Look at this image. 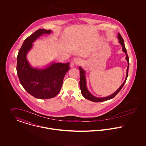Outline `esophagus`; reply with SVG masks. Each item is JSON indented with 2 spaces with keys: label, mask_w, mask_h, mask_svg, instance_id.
Wrapping results in <instances>:
<instances>
[{
  "label": "esophagus",
  "mask_w": 146,
  "mask_h": 146,
  "mask_svg": "<svg viewBox=\"0 0 146 146\" xmlns=\"http://www.w3.org/2000/svg\"><path fill=\"white\" fill-rule=\"evenodd\" d=\"M73 62H74V63L78 65V64H80L81 62H82V59H81L80 58L77 57V58H76L74 59Z\"/></svg>",
  "instance_id": "34e87169"
}]
</instances>
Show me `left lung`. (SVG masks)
Wrapping results in <instances>:
<instances>
[{"instance_id": "obj_1", "label": "left lung", "mask_w": 146, "mask_h": 146, "mask_svg": "<svg viewBox=\"0 0 146 146\" xmlns=\"http://www.w3.org/2000/svg\"><path fill=\"white\" fill-rule=\"evenodd\" d=\"M117 38L119 39V43L122 46V49L123 51L126 54V60H127L128 62V67H127V74H126V78L124 82H123V83L120 86V87L116 90V91H115L113 94L108 96V97H101V98H98V97H95L94 96H93L87 90V86H86V76H85V71L84 70H83V69L80 67L79 69L80 70V88H81V93L83 95V96L85 98L90 100L91 101L93 102H102V101H105L109 100H110L111 98H113L115 97L119 92V91L121 90V88H123V86L124 85L125 82L127 81V79L128 78V69H129V57L128 56L127 54V50L125 47V45H124V40L122 38L121 35L119 33H118V36H117Z\"/></svg>"}]
</instances>
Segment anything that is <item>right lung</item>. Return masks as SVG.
<instances>
[{
  "mask_svg": "<svg viewBox=\"0 0 146 146\" xmlns=\"http://www.w3.org/2000/svg\"><path fill=\"white\" fill-rule=\"evenodd\" d=\"M51 30L38 29L23 42L17 56V72L19 82L31 95L39 99L56 96L60 91L65 74L69 69V63H55L44 69L34 68L29 64L26 55L32 48L33 43L44 33Z\"/></svg>",
  "mask_w": 146,
  "mask_h": 146,
  "instance_id": "obj_1",
  "label": "right lung"
}]
</instances>
